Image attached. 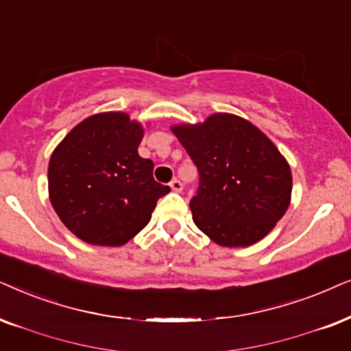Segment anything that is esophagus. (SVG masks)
<instances>
[{
  "label": "esophagus",
  "mask_w": 351,
  "mask_h": 351,
  "mask_svg": "<svg viewBox=\"0 0 351 351\" xmlns=\"http://www.w3.org/2000/svg\"><path fill=\"white\" fill-rule=\"evenodd\" d=\"M170 188L173 193H181V191H183V184H181V181H178V180H171Z\"/></svg>",
  "instance_id": "esophagus-1"
}]
</instances>
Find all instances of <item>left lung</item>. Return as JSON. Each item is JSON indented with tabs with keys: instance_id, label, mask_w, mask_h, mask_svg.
I'll return each mask as SVG.
<instances>
[{
	"instance_id": "left-lung-1",
	"label": "left lung",
	"mask_w": 351,
	"mask_h": 351,
	"mask_svg": "<svg viewBox=\"0 0 351 351\" xmlns=\"http://www.w3.org/2000/svg\"><path fill=\"white\" fill-rule=\"evenodd\" d=\"M171 132L199 168L191 200L195 226L215 244L249 247L276 226L291 205L292 171L286 157L258 127L217 112Z\"/></svg>"
}]
</instances>
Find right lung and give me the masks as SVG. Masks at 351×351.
Here are the masks:
<instances>
[{
    "mask_svg": "<svg viewBox=\"0 0 351 351\" xmlns=\"http://www.w3.org/2000/svg\"><path fill=\"white\" fill-rule=\"evenodd\" d=\"M141 121L127 112L82 120L51 154L48 191L65 228L91 245L119 247L151 221L157 200L170 193L138 154Z\"/></svg>",
    "mask_w": 351,
    "mask_h": 351,
    "instance_id": "add662e5",
    "label": "right lung"
}]
</instances>
